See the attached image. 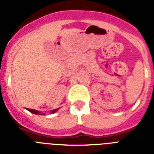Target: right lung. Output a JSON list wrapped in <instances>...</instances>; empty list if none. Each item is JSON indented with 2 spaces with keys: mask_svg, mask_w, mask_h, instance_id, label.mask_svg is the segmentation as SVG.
I'll return each mask as SVG.
<instances>
[{
  "mask_svg": "<svg viewBox=\"0 0 154 154\" xmlns=\"http://www.w3.org/2000/svg\"><path fill=\"white\" fill-rule=\"evenodd\" d=\"M28 110L29 111V112H32V113H35V114H37V115H42V113L40 112H38V111H37V110H35V109H28ZM57 111V109H54L52 111V113H53V112H55Z\"/></svg>",
  "mask_w": 154,
  "mask_h": 154,
  "instance_id": "obj_1",
  "label": "right lung"
}]
</instances>
